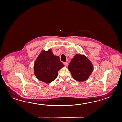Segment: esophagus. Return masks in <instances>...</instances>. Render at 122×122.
I'll list each match as a JSON object with an SVG mask.
<instances>
[{"label": "esophagus", "mask_w": 122, "mask_h": 122, "mask_svg": "<svg viewBox=\"0 0 122 122\" xmlns=\"http://www.w3.org/2000/svg\"><path fill=\"white\" fill-rule=\"evenodd\" d=\"M63 64H64V65H65V66H67L68 65L67 62H64Z\"/></svg>", "instance_id": "esophagus-1"}]
</instances>
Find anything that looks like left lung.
Here are the masks:
<instances>
[{"label": "left lung", "instance_id": "obj_1", "mask_svg": "<svg viewBox=\"0 0 122 122\" xmlns=\"http://www.w3.org/2000/svg\"><path fill=\"white\" fill-rule=\"evenodd\" d=\"M72 77L77 81H85L89 77L94 70L92 62L84 55L76 54L68 66Z\"/></svg>", "mask_w": 122, "mask_h": 122}]
</instances>
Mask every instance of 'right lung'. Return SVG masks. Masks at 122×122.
Listing matches in <instances>:
<instances>
[{
	"mask_svg": "<svg viewBox=\"0 0 122 122\" xmlns=\"http://www.w3.org/2000/svg\"><path fill=\"white\" fill-rule=\"evenodd\" d=\"M64 66L59 56H55L51 49L42 50L35 60L34 73L38 80L49 84L56 78L58 71Z\"/></svg>",
	"mask_w": 122,
	"mask_h": 122,
	"instance_id": "1",
	"label": "right lung"
}]
</instances>
